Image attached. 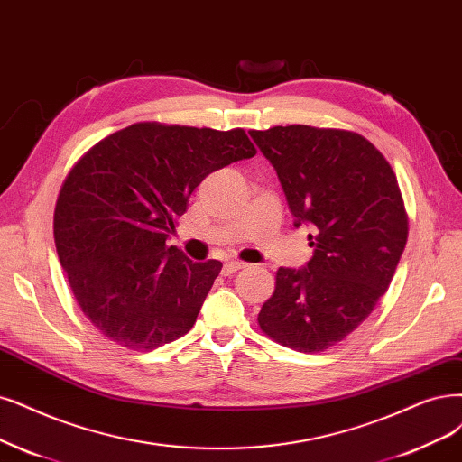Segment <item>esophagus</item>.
<instances>
[{"label": "esophagus", "mask_w": 462, "mask_h": 462, "mask_svg": "<svg viewBox=\"0 0 462 462\" xmlns=\"http://www.w3.org/2000/svg\"><path fill=\"white\" fill-rule=\"evenodd\" d=\"M245 266L247 264L242 263V261H226L225 263V272H226V274H232V272H237V270H242Z\"/></svg>", "instance_id": "1"}]
</instances>
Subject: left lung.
<instances>
[{
    "mask_svg": "<svg viewBox=\"0 0 462 462\" xmlns=\"http://www.w3.org/2000/svg\"><path fill=\"white\" fill-rule=\"evenodd\" d=\"M276 169L295 217L310 226L312 259L280 268L261 329L297 352L340 343L384 295L407 242L398 179L362 134L309 125L249 131Z\"/></svg>",
    "mask_w": 462,
    "mask_h": 462,
    "instance_id": "8db88e82",
    "label": "left lung"
}]
</instances>
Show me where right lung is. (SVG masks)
Listing matches in <instances>:
<instances>
[{"instance_id":"1","label":"right lung","mask_w":462,"mask_h":462,"mask_svg":"<svg viewBox=\"0 0 462 462\" xmlns=\"http://www.w3.org/2000/svg\"><path fill=\"white\" fill-rule=\"evenodd\" d=\"M254 153L244 129L134 124L72 167L55 208V245L102 335L153 350L192 329L222 263H194L165 242L205 177Z\"/></svg>"}]
</instances>
